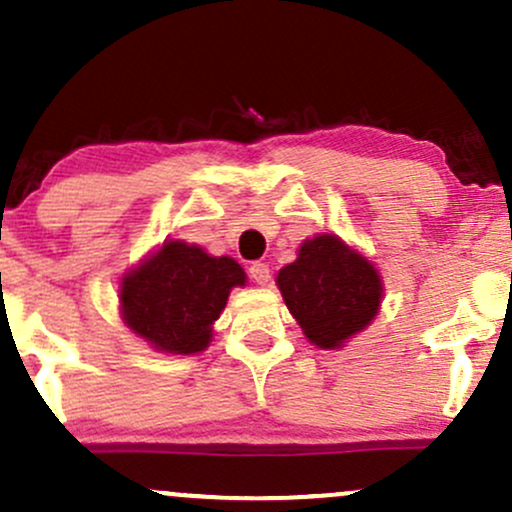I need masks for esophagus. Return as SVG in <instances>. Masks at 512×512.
<instances>
[{
	"label": "esophagus",
	"instance_id": "esophagus-1",
	"mask_svg": "<svg viewBox=\"0 0 512 512\" xmlns=\"http://www.w3.org/2000/svg\"><path fill=\"white\" fill-rule=\"evenodd\" d=\"M250 276H252V281L260 283V286H267V283H269V264L252 262L250 264Z\"/></svg>",
	"mask_w": 512,
	"mask_h": 512
}]
</instances>
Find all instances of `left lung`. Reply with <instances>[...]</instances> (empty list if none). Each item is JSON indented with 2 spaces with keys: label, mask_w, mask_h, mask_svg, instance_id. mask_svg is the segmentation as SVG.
<instances>
[{
  "label": "left lung",
  "mask_w": 512,
  "mask_h": 512,
  "mask_svg": "<svg viewBox=\"0 0 512 512\" xmlns=\"http://www.w3.org/2000/svg\"><path fill=\"white\" fill-rule=\"evenodd\" d=\"M276 286L307 341L324 350L341 348L367 329L384 295L374 264L331 233L305 240Z\"/></svg>",
  "instance_id": "1"
}]
</instances>
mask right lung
Masks as SVG:
<instances>
[{
	"label": "right lung",
	"instance_id": "1",
	"mask_svg": "<svg viewBox=\"0 0 512 512\" xmlns=\"http://www.w3.org/2000/svg\"><path fill=\"white\" fill-rule=\"evenodd\" d=\"M233 286H245L243 267L197 245L166 240L121 281V317L159 353L193 355L212 341V324Z\"/></svg>",
	"mask_w": 512,
	"mask_h": 512
}]
</instances>
